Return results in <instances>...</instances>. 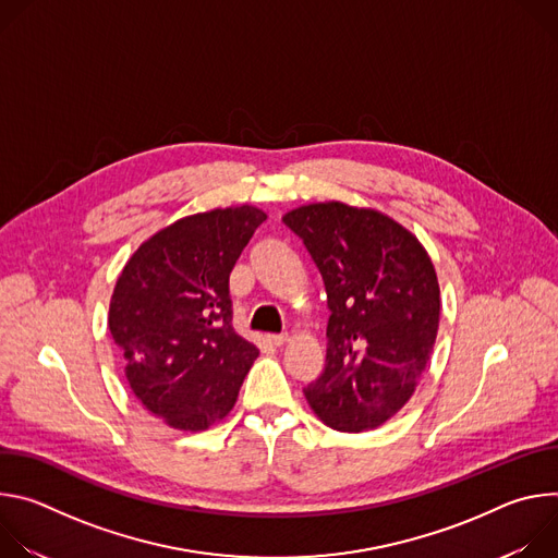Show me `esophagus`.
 <instances>
[{"instance_id":"esophagus-1","label":"esophagus","mask_w":558,"mask_h":558,"mask_svg":"<svg viewBox=\"0 0 558 558\" xmlns=\"http://www.w3.org/2000/svg\"><path fill=\"white\" fill-rule=\"evenodd\" d=\"M267 340L274 344V347H282V344H287L289 342V336L287 333H280V336H267Z\"/></svg>"}]
</instances>
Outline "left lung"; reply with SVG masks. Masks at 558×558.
<instances>
[{"label":"left lung","instance_id":"1","mask_svg":"<svg viewBox=\"0 0 558 558\" xmlns=\"http://www.w3.org/2000/svg\"><path fill=\"white\" fill-rule=\"evenodd\" d=\"M282 222L320 269L331 308L327 364L306 402L333 430H373L404 409L433 355L435 265L413 231L373 207L308 203Z\"/></svg>","mask_w":558,"mask_h":558}]
</instances>
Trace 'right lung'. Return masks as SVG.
I'll use <instances>...</instances> for the list:
<instances>
[{"label": "right lung", "mask_w": 558, "mask_h": 558, "mask_svg": "<svg viewBox=\"0 0 558 558\" xmlns=\"http://www.w3.org/2000/svg\"><path fill=\"white\" fill-rule=\"evenodd\" d=\"M263 220L254 205L185 216L141 243L117 278L108 327L125 379L177 430L225 420L258 357L231 327L229 274Z\"/></svg>", "instance_id": "1"}]
</instances>
